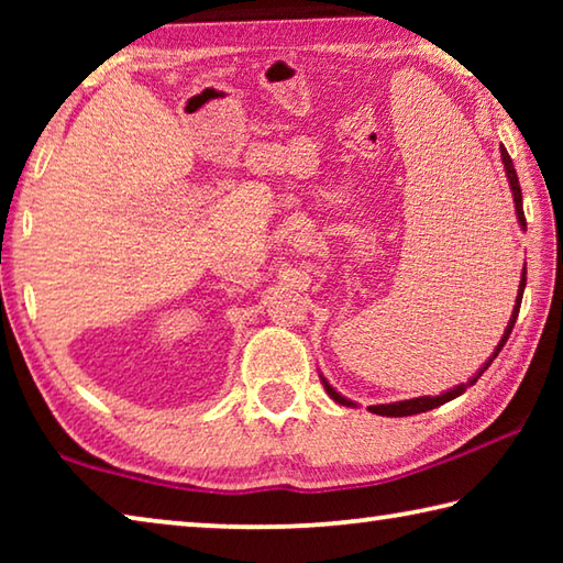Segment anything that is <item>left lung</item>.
Here are the masks:
<instances>
[{
	"label": "left lung",
	"instance_id": "1",
	"mask_svg": "<svg viewBox=\"0 0 563 563\" xmlns=\"http://www.w3.org/2000/svg\"><path fill=\"white\" fill-rule=\"evenodd\" d=\"M501 151V164H504V170H507V178H509V186H511V196H514V208H517V218H519V225L521 228H527V218H523V206H521V186H519V178H517V168H514V164H511V156L507 154V148H499ZM523 288H527V263H523V271H521V280H519V292H517V302H514V310H511V318H509V325H507V330H504V335H501V340H499V345H497V350H494V355L484 362V367H479V373H476L474 377H470L466 379V385H456V387H452V389H446L444 395H437V397H415V399H402V402H389V405H373V407H367L369 412H375V415H383V417H409V415H419V412H427V409H434V407H440V405H444V402H450V399H454V397H460L466 387H472L476 379H479L482 375H484V369H487L492 362H494V357L499 355L501 352V347H504V342L509 340V335H511V328H514V322H517V318H519V308H521V295H523ZM322 379V385H325V393L335 399L338 405H345V407H355V402H352V399H347V397H342L335 387H332L325 377H320Z\"/></svg>",
	"mask_w": 563,
	"mask_h": 563
}]
</instances>
